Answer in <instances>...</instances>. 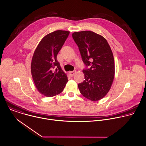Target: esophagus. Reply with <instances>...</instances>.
I'll list each match as a JSON object with an SVG mask.
<instances>
[{
	"label": "esophagus",
	"instance_id": "esophagus-1",
	"mask_svg": "<svg viewBox=\"0 0 146 146\" xmlns=\"http://www.w3.org/2000/svg\"><path fill=\"white\" fill-rule=\"evenodd\" d=\"M76 70H73V71H71V72H69V73H70V74L72 76H73L75 74H76Z\"/></svg>",
	"mask_w": 146,
	"mask_h": 146
}]
</instances>
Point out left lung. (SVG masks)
<instances>
[{
  "mask_svg": "<svg viewBox=\"0 0 146 146\" xmlns=\"http://www.w3.org/2000/svg\"><path fill=\"white\" fill-rule=\"evenodd\" d=\"M86 68L85 80L78 85L81 94L92 101L103 98L110 90L115 74L113 52L107 40L92 31L73 33ZM89 67V68L87 67Z\"/></svg>",
  "mask_w": 146,
  "mask_h": 146,
  "instance_id": "obj_1",
  "label": "left lung"
}]
</instances>
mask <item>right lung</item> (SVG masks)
Segmentation results:
<instances>
[{"label":"right lung","mask_w":146,"mask_h":146,"mask_svg":"<svg viewBox=\"0 0 146 146\" xmlns=\"http://www.w3.org/2000/svg\"><path fill=\"white\" fill-rule=\"evenodd\" d=\"M69 34V31L61 30L48 34L34 52L31 62L32 76L37 89L45 97L61 93L68 81L57 56Z\"/></svg>","instance_id":"1"}]
</instances>
